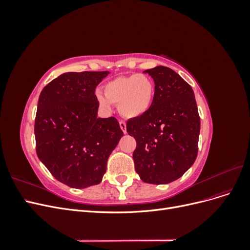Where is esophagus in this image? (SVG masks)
<instances>
[{"instance_id":"1","label":"esophagus","mask_w":250,"mask_h":250,"mask_svg":"<svg viewBox=\"0 0 250 250\" xmlns=\"http://www.w3.org/2000/svg\"><path fill=\"white\" fill-rule=\"evenodd\" d=\"M120 127L121 129H122V131L124 133H127V129H126V123L123 122V121H120Z\"/></svg>"}]
</instances>
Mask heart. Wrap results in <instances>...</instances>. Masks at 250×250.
<instances>
[{
	"label": "heart",
	"mask_w": 250,
	"mask_h": 250,
	"mask_svg": "<svg viewBox=\"0 0 250 250\" xmlns=\"http://www.w3.org/2000/svg\"><path fill=\"white\" fill-rule=\"evenodd\" d=\"M155 94L153 79L146 74L119 76L103 86V95H97L102 110L109 112L111 104L118 105L120 115L126 119H138L148 112Z\"/></svg>",
	"instance_id": "1"
}]
</instances>
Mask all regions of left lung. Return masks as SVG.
<instances>
[{"instance_id": "8db88e82", "label": "left lung", "mask_w": 250, "mask_h": 250, "mask_svg": "<svg viewBox=\"0 0 250 250\" xmlns=\"http://www.w3.org/2000/svg\"><path fill=\"white\" fill-rule=\"evenodd\" d=\"M144 73L153 78L154 99L143 117L127 122V132L137 141L135 171L147 184L165 185L192 167L198 152L200 118L192 87L167 66Z\"/></svg>"}]
</instances>
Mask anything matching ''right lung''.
Wrapping results in <instances>:
<instances>
[{
    "label": "right lung",
    "instance_id": "1",
    "mask_svg": "<svg viewBox=\"0 0 250 250\" xmlns=\"http://www.w3.org/2000/svg\"><path fill=\"white\" fill-rule=\"evenodd\" d=\"M105 72L63 73L43 87L34 133L36 153L58 181L74 188L100 184L123 137L115 118H98L95 90Z\"/></svg>",
    "mask_w": 250,
    "mask_h": 250
}]
</instances>
